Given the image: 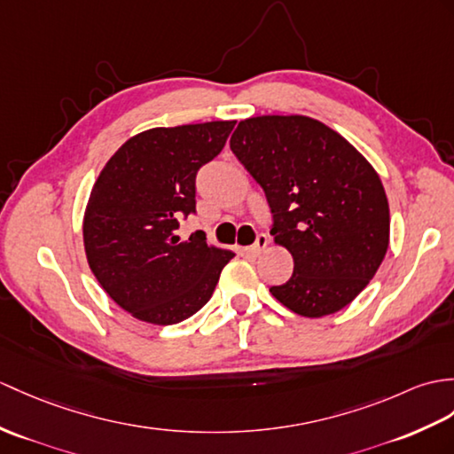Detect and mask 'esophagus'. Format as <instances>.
I'll use <instances>...</instances> for the list:
<instances>
[{"instance_id":"esophagus-1","label":"esophagus","mask_w":454,"mask_h":454,"mask_svg":"<svg viewBox=\"0 0 454 454\" xmlns=\"http://www.w3.org/2000/svg\"><path fill=\"white\" fill-rule=\"evenodd\" d=\"M267 246H269V236L267 234H259L257 239H255V244L246 247L244 251L247 253V255H251V257H259L261 253L267 249Z\"/></svg>"}]
</instances>
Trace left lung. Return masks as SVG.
Returning <instances> with one entry per match:
<instances>
[{"label":"left lung","mask_w":454,"mask_h":454,"mask_svg":"<svg viewBox=\"0 0 454 454\" xmlns=\"http://www.w3.org/2000/svg\"><path fill=\"white\" fill-rule=\"evenodd\" d=\"M230 149L267 195L275 244L294 257L290 280L272 296L301 317L346 308L388 247V201L373 166L308 115L239 121Z\"/></svg>","instance_id":"obj_1"}]
</instances>
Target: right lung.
<instances>
[{"instance_id":"obj_1","label":"right lung","mask_w":454,"mask_h":454,"mask_svg":"<svg viewBox=\"0 0 454 454\" xmlns=\"http://www.w3.org/2000/svg\"><path fill=\"white\" fill-rule=\"evenodd\" d=\"M236 121L154 128L125 141L102 168L82 220L89 267L135 319L176 325L213 296L234 251L203 231L177 236L195 213L199 168L224 149Z\"/></svg>"}]
</instances>
